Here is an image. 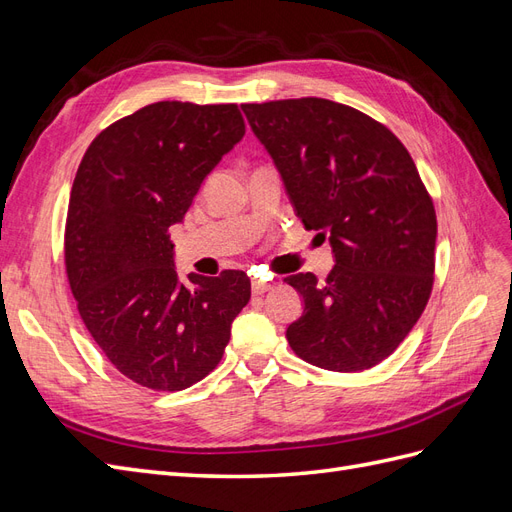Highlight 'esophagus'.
Instances as JSON below:
<instances>
[{
  "label": "esophagus",
  "mask_w": 512,
  "mask_h": 512,
  "mask_svg": "<svg viewBox=\"0 0 512 512\" xmlns=\"http://www.w3.org/2000/svg\"><path fill=\"white\" fill-rule=\"evenodd\" d=\"M271 288H273V282H265V280H262V277H258V275L252 277V292H254V294H262V292H267V290H271Z\"/></svg>",
  "instance_id": "34e87169"
}]
</instances>
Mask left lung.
<instances>
[{
	"instance_id": "obj_1",
	"label": "left lung",
	"mask_w": 512,
	"mask_h": 512,
	"mask_svg": "<svg viewBox=\"0 0 512 512\" xmlns=\"http://www.w3.org/2000/svg\"><path fill=\"white\" fill-rule=\"evenodd\" d=\"M307 230L329 237L327 280L288 275L303 316L286 339L303 361L363 371L404 342L433 286L438 222L408 149L376 119L324 98L241 104Z\"/></svg>"
}]
</instances>
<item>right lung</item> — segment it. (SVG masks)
I'll return each mask as SVG.
<instances>
[{
  "instance_id": "add662e5",
  "label": "right lung",
  "mask_w": 512,
  "mask_h": 512,
  "mask_svg": "<svg viewBox=\"0 0 512 512\" xmlns=\"http://www.w3.org/2000/svg\"><path fill=\"white\" fill-rule=\"evenodd\" d=\"M245 134L237 104L156 102L89 145L72 183L66 271L87 331L123 376L181 391L222 361L250 277L179 280L168 228Z\"/></svg>"
}]
</instances>
